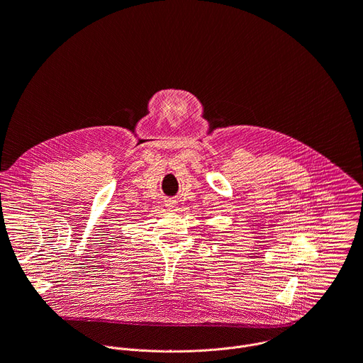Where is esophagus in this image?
Listing matches in <instances>:
<instances>
[{"label":"esophagus","mask_w":363,"mask_h":363,"mask_svg":"<svg viewBox=\"0 0 363 363\" xmlns=\"http://www.w3.org/2000/svg\"><path fill=\"white\" fill-rule=\"evenodd\" d=\"M177 205H178V203H177L175 201H169V202H168V206H171V208H175Z\"/></svg>","instance_id":"34e87169"}]
</instances>
